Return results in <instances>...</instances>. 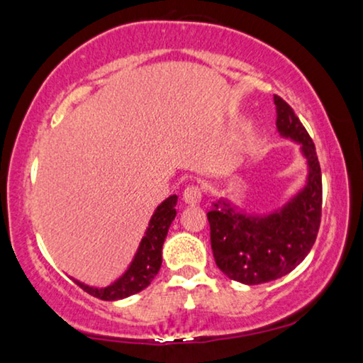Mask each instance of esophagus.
<instances>
[{
	"mask_svg": "<svg viewBox=\"0 0 363 363\" xmlns=\"http://www.w3.org/2000/svg\"><path fill=\"white\" fill-rule=\"evenodd\" d=\"M202 187L201 186H196V184H191V186H187L184 189L182 192V201L186 203H191V206H196L202 201Z\"/></svg>",
	"mask_w": 363,
	"mask_h": 363,
	"instance_id": "obj_1",
	"label": "esophagus"
}]
</instances>
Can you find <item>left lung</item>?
I'll return each mask as SVG.
<instances>
[{
    "label": "left lung",
    "mask_w": 363,
    "mask_h": 363,
    "mask_svg": "<svg viewBox=\"0 0 363 363\" xmlns=\"http://www.w3.org/2000/svg\"><path fill=\"white\" fill-rule=\"evenodd\" d=\"M274 105L278 131L303 145L308 186L281 211L267 217H247L223 201L213 202L207 212L217 267L233 281L250 286L293 272L313 248L323 213V176L314 143L281 96L274 95Z\"/></svg>",
    "instance_id": "1"
}]
</instances>
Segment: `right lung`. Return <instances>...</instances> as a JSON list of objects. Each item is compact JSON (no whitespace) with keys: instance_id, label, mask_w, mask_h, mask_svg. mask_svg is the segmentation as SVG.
Wrapping results in <instances>:
<instances>
[{"instance_id":"add662e5","label":"right lung","mask_w":363,"mask_h":363,"mask_svg":"<svg viewBox=\"0 0 363 363\" xmlns=\"http://www.w3.org/2000/svg\"><path fill=\"white\" fill-rule=\"evenodd\" d=\"M176 202L177 196H171L156 208V212L152 213L150 220V225L146 228L145 237L141 240L140 248H138L135 255V259H133L130 268L126 269V273L118 281L106 286V288H91V286H86L84 283H75L85 293L101 301L123 299L147 288L161 268L162 243H164L171 222L176 217Z\"/></svg>"}]
</instances>
